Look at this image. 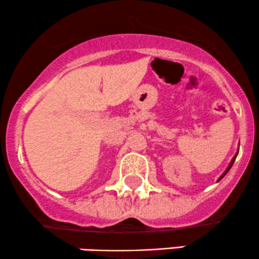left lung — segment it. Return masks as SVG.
I'll list each match as a JSON object with an SVG mask.
<instances>
[{"mask_svg": "<svg viewBox=\"0 0 259 259\" xmlns=\"http://www.w3.org/2000/svg\"><path fill=\"white\" fill-rule=\"evenodd\" d=\"M236 156H237V154H236ZM236 156H235V157H234V158H233V160H231V163H230V164H229V167H228V169H227V170H225V173L222 175V177H221V179H219V180H222V179H223V178H224V175H225V174H227L229 170H230V168H231V167H233V164H234L235 159H236Z\"/></svg>", "mask_w": 259, "mask_h": 259, "instance_id": "8db88e82", "label": "left lung"}]
</instances>
